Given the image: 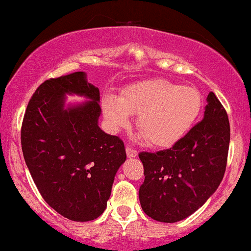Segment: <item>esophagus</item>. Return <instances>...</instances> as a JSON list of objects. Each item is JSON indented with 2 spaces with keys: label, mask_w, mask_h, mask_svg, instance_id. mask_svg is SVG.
Segmentation results:
<instances>
[{
  "label": "esophagus",
  "mask_w": 251,
  "mask_h": 251,
  "mask_svg": "<svg viewBox=\"0 0 251 251\" xmlns=\"http://www.w3.org/2000/svg\"><path fill=\"white\" fill-rule=\"evenodd\" d=\"M126 155H128V157H135L138 155V152H137L136 150L131 149V147H126Z\"/></svg>",
  "instance_id": "esophagus-1"
}]
</instances>
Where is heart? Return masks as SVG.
<instances>
[{
    "mask_svg": "<svg viewBox=\"0 0 251 251\" xmlns=\"http://www.w3.org/2000/svg\"><path fill=\"white\" fill-rule=\"evenodd\" d=\"M202 97L197 88L179 85L167 78L154 77L126 85L115 96H106L102 112L113 131L130 125V114L137 115V126L151 144L174 145L197 121Z\"/></svg>",
    "mask_w": 251,
    "mask_h": 251,
    "instance_id": "b5f03b06",
    "label": "heart"
}]
</instances>
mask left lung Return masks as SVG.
Segmentation results:
<instances>
[{"mask_svg": "<svg viewBox=\"0 0 251 251\" xmlns=\"http://www.w3.org/2000/svg\"><path fill=\"white\" fill-rule=\"evenodd\" d=\"M204 118L168 150L138 154L144 166L139 201L154 221L176 223L197 211L224 177L229 122L224 106L209 92Z\"/></svg>", "mask_w": 251, "mask_h": 251, "instance_id": "1", "label": "left lung"}]
</instances>
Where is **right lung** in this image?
<instances>
[{
	"label": "right lung",
	"instance_id": "obj_1",
	"mask_svg": "<svg viewBox=\"0 0 251 251\" xmlns=\"http://www.w3.org/2000/svg\"><path fill=\"white\" fill-rule=\"evenodd\" d=\"M91 101L63 107L64 95ZM99 90L83 72L44 81L27 105L22 150L30 176L44 201L75 222L94 221L106 209L115 174L126 159L118 136L98 126Z\"/></svg>",
	"mask_w": 251,
	"mask_h": 251
}]
</instances>
